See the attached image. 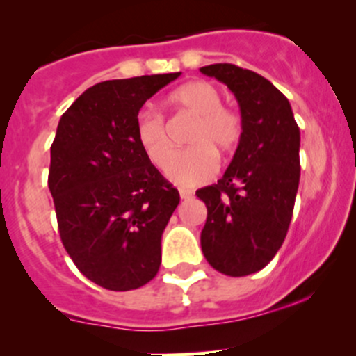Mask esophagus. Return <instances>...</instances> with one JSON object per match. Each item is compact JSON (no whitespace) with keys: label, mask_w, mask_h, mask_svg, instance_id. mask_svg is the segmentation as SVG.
<instances>
[{"label":"esophagus","mask_w":356,"mask_h":356,"mask_svg":"<svg viewBox=\"0 0 356 356\" xmlns=\"http://www.w3.org/2000/svg\"><path fill=\"white\" fill-rule=\"evenodd\" d=\"M179 197H181V200H188V198L193 197V191L185 190V188H179Z\"/></svg>","instance_id":"34e87169"}]
</instances>
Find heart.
<instances>
[{
    "instance_id": "obj_1",
    "label": "heart",
    "mask_w": 356,
    "mask_h": 356,
    "mask_svg": "<svg viewBox=\"0 0 356 356\" xmlns=\"http://www.w3.org/2000/svg\"><path fill=\"white\" fill-rule=\"evenodd\" d=\"M168 104L179 113L195 115L186 143L170 165L173 145L168 138L165 119L153 111H143L136 119V139L143 153L159 170L168 168V178L179 186H195L209 181L218 170L215 153L223 156L235 149L242 138V119L230 107L222 106V94L213 83L193 81L178 87Z\"/></svg>"
}]
</instances>
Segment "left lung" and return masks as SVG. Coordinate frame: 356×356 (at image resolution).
<instances>
[{"label": "left lung", "mask_w": 356, "mask_h": 356, "mask_svg": "<svg viewBox=\"0 0 356 356\" xmlns=\"http://www.w3.org/2000/svg\"><path fill=\"white\" fill-rule=\"evenodd\" d=\"M200 72L237 99L242 138L218 183L197 191L207 205L202 250L218 273L264 269L284 242L299 186V127L291 104L267 79L232 63Z\"/></svg>", "instance_id": "obj_1"}]
</instances>
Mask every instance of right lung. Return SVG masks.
Wrapping results in <instances>:
<instances>
[{"label": "right lung", "instance_id": "obj_1", "mask_svg": "<svg viewBox=\"0 0 356 356\" xmlns=\"http://www.w3.org/2000/svg\"><path fill=\"white\" fill-rule=\"evenodd\" d=\"M179 72L95 83L60 118L49 188L63 247L109 291L145 286L161 264V235L179 193L136 139L139 109Z\"/></svg>", "mask_w": 356, "mask_h": 356}]
</instances>
